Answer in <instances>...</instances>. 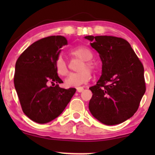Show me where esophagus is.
I'll return each instance as SVG.
<instances>
[{
    "label": "esophagus",
    "mask_w": 155,
    "mask_h": 155,
    "mask_svg": "<svg viewBox=\"0 0 155 155\" xmlns=\"http://www.w3.org/2000/svg\"><path fill=\"white\" fill-rule=\"evenodd\" d=\"M76 90H77V92H81L84 90V88L82 87H76Z\"/></svg>",
    "instance_id": "34e87169"
}]
</instances>
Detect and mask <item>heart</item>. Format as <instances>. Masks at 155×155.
Returning a JSON list of instances; mask_svg holds the SVG:
<instances>
[{
    "label": "heart",
    "instance_id": "b5f03b06",
    "mask_svg": "<svg viewBox=\"0 0 155 155\" xmlns=\"http://www.w3.org/2000/svg\"><path fill=\"white\" fill-rule=\"evenodd\" d=\"M69 54L75 58L82 60L79 67V72L72 74L66 79L67 85L71 87H78L87 83L91 79V71H94L96 68V65L91 59L92 58V53L89 48L85 46L80 45L73 48L69 51ZM87 68V69H86ZM55 69L58 74L61 76H65L69 74L68 66L66 62L63 58L59 57L55 61Z\"/></svg>",
    "mask_w": 155,
    "mask_h": 155
}]
</instances>
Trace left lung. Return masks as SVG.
Listing matches in <instances>:
<instances>
[{
    "label": "left lung",
    "mask_w": 155,
    "mask_h": 155,
    "mask_svg": "<svg viewBox=\"0 0 155 155\" xmlns=\"http://www.w3.org/2000/svg\"><path fill=\"white\" fill-rule=\"evenodd\" d=\"M85 38L98 52L102 75L90 87L89 109L107 125L120 124L134 115L146 92L144 69L130 44L110 35H87Z\"/></svg>",
    "instance_id": "8db88e82"
}]
</instances>
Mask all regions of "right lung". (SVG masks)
<instances>
[{
  "label": "right lung",
  "instance_id": "obj_1",
  "mask_svg": "<svg viewBox=\"0 0 155 155\" xmlns=\"http://www.w3.org/2000/svg\"><path fill=\"white\" fill-rule=\"evenodd\" d=\"M68 44L65 37L51 35L37 41L25 50L16 62L14 83L25 114L39 124L57 118L76 92L63 89L55 69L60 48ZM56 85L51 86V84Z\"/></svg>",
  "mask_w": 155,
  "mask_h": 155
}]
</instances>
